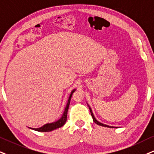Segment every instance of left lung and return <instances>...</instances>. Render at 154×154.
Listing matches in <instances>:
<instances>
[{"label":"left lung","mask_w":154,"mask_h":154,"mask_svg":"<svg viewBox=\"0 0 154 154\" xmlns=\"http://www.w3.org/2000/svg\"><path fill=\"white\" fill-rule=\"evenodd\" d=\"M88 107H89V109H90V111H91V116H92V118H93V121H94V123H96V124L99 125V126H105V127H108V128H116V127H114V126H108V125L103 124V123H100L99 121H98L96 120V118H95L94 115V113H93V112H92V110H91V107H90V106H88Z\"/></svg>","instance_id":"8db88e82"}]
</instances>
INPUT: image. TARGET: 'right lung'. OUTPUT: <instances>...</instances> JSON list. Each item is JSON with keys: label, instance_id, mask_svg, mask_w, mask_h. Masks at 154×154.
Wrapping results in <instances>:
<instances>
[{"label": "right lung", "instance_id": "right-lung-1", "mask_svg": "<svg viewBox=\"0 0 154 154\" xmlns=\"http://www.w3.org/2000/svg\"><path fill=\"white\" fill-rule=\"evenodd\" d=\"M75 91V89H73L71 93V95H70L69 98H68L67 104H66V106L65 108V110H64L63 113L61 118L60 119H58V121H55V122L51 123H46L45 124L44 126L40 127V128H30L31 129H33L34 131H40V132H48V131H54L56 128H60L65 124L66 120H67V113H68V107H69L70 105V101H71V98L72 95L74 92Z\"/></svg>", "mask_w": 154, "mask_h": 154}]
</instances>
